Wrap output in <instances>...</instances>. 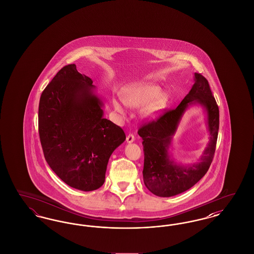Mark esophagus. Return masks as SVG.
Instances as JSON below:
<instances>
[{
    "label": "esophagus",
    "instance_id": "esophagus-1",
    "mask_svg": "<svg viewBox=\"0 0 254 254\" xmlns=\"http://www.w3.org/2000/svg\"><path fill=\"white\" fill-rule=\"evenodd\" d=\"M134 140H135V137H134L133 134H128L127 136V143H132V142H134Z\"/></svg>",
    "mask_w": 254,
    "mask_h": 254
}]
</instances>
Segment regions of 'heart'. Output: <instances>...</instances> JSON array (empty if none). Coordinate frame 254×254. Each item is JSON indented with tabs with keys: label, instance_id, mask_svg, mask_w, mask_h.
Masks as SVG:
<instances>
[{
	"label": "heart",
	"instance_id": "1",
	"mask_svg": "<svg viewBox=\"0 0 254 254\" xmlns=\"http://www.w3.org/2000/svg\"><path fill=\"white\" fill-rule=\"evenodd\" d=\"M161 88L157 85L149 84H134L123 89L121 99L123 103L130 109H140V116L144 120H153L160 115L168 104V95L165 92H160ZM114 110L125 117V108L116 99L112 100Z\"/></svg>",
	"mask_w": 254,
	"mask_h": 254
}]
</instances>
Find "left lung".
<instances>
[{"label": "left lung", "mask_w": 254, "mask_h": 254, "mask_svg": "<svg viewBox=\"0 0 254 254\" xmlns=\"http://www.w3.org/2000/svg\"><path fill=\"white\" fill-rule=\"evenodd\" d=\"M194 80L190 91L176 109L165 110L157 119L146 122L138 129L144 146V183L149 191L160 197H170L190 190L204 177L213 160L219 130V109L205 77L194 73ZM193 103H199L206 109L211 137L199 162L184 167L170 158L168 147L184 110Z\"/></svg>", "instance_id": "left-lung-1"}]
</instances>
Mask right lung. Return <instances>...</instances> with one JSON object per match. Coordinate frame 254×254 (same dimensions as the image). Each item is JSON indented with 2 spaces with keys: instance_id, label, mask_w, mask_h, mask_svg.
<instances>
[{
  "instance_id": "obj_1",
  "label": "right lung",
  "mask_w": 254,
  "mask_h": 254,
  "mask_svg": "<svg viewBox=\"0 0 254 254\" xmlns=\"http://www.w3.org/2000/svg\"><path fill=\"white\" fill-rule=\"evenodd\" d=\"M92 80L74 64L61 68L42 92L39 135L46 161L62 181L83 191L103 186L109 157L126 140L104 118Z\"/></svg>"
}]
</instances>
